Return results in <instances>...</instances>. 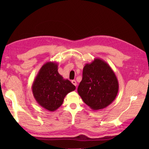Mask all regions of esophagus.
Instances as JSON below:
<instances>
[{"label": "esophagus", "instance_id": "esophagus-1", "mask_svg": "<svg viewBox=\"0 0 149 149\" xmlns=\"http://www.w3.org/2000/svg\"><path fill=\"white\" fill-rule=\"evenodd\" d=\"M71 83H73L75 86H77V83H76V81L75 80H72L71 81Z\"/></svg>", "mask_w": 149, "mask_h": 149}]
</instances>
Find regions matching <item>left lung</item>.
<instances>
[{"instance_id":"left-lung-1","label":"left lung","mask_w":149,"mask_h":149,"mask_svg":"<svg viewBox=\"0 0 149 149\" xmlns=\"http://www.w3.org/2000/svg\"><path fill=\"white\" fill-rule=\"evenodd\" d=\"M119 90L116 76L106 61L95 58L83 68L78 93L93 110L102 109L114 101Z\"/></svg>"}]
</instances>
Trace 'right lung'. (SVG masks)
Here are the masks:
<instances>
[{
	"label": "right lung",
	"mask_w": 149,
	"mask_h": 149,
	"mask_svg": "<svg viewBox=\"0 0 149 149\" xmlns=\"http://www.w3.org/2000/svg\"><path fill=\"white\" fill-rule=\"evenodd\" d=\"M75 89V86L58 73L57 63L52 61L42 66L31 86L36 101L49 111L58 109L66 94Z\"/></svg>",
	"instance_id": "1"
}]
</instances>
